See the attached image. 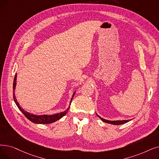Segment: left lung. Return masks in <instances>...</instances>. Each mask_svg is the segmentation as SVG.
<instances>
[{"label":"left lung","instance_id":"8db88e82","mask_svg":"<svg viewBox=\"0 0 159 159\" xmlns=\"http://www.w3.org/2000/svg\"><path fill=\"white\" fill-rule=\"evenodd\" d=\"M97 116H98L99 118L102 121H104L105 123H110V124H112V125H121V124H124L125 123H127L129 122L130 120H118V121H110V120H107L105 119H103L102 118H101V117L99 116H98V114H97Z\"/></svg>","mask_w":159,"mask_h":159}]
</instances>
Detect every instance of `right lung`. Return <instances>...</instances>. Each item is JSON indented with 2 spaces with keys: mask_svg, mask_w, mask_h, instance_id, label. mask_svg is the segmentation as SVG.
Instances as JSON below:
<instances>
[{
  "mask_svg": "<svg viewBox=\"0 0 159 159\" xmlns=\"http://www.w3.org/2000/svg\"><path fill=\"white\" fill-rule=\"evenodd\" d=\"M16 80H17V74H16L14 79H13V100H14L16 105L17 106V107L19 108V109L23 112V114L26 116V118L27 119H29L30 121H31L32 122L34 123H37V124H48V123H51L53 122L57 121V120H60V118H62L63 116H64L67 111L70 107H68L67 110H66L65 111L62 112H60V113H57L55 114H52V115H39V116H36L34 114H32L28 112L25 111L24 109H23L19 105V102H17L16 95H15V89H16ZM75 94V92L73 93V96L71 98V99L70 101V104L72 101V99L73 98V97Z\"/></svg>",
  "mask_w": 159,
  "mask_h": 159,
  "instance_id": "obj_1",
  "label": "right lung"
}]
</instances>
